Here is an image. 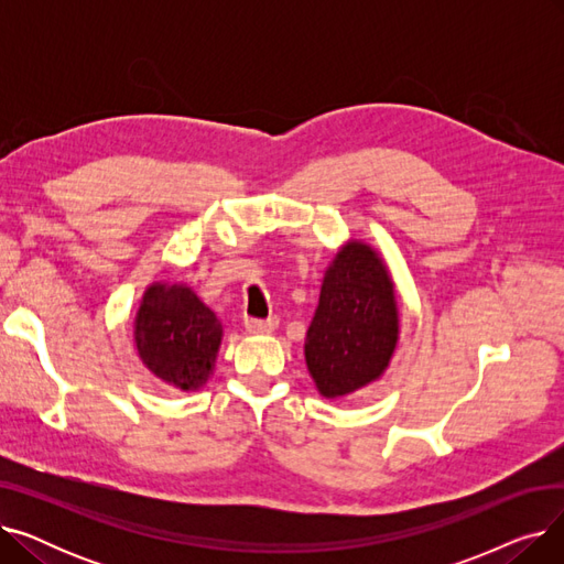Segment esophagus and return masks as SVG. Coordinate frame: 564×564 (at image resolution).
Segmentation results:
<instances>
[{
    "mask_svg": "<svg viewBox=\"0 0 564 564\" xmlns=\"http://www.w3.org/2000/svg\"><path fill=\"white\" fill-rule=\"evenodd\" d=\"M276 319L270 317V319H245V329L253 336H260V334H272L276 329Z\"/></svg>",
    "mask_w": 564,
    "mask_h": 564,
    "instance_id": "34e87169",
    "label": "esophagus"
}]
</instances>
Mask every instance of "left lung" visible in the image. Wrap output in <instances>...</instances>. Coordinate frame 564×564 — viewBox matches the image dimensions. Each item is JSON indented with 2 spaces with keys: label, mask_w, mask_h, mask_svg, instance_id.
<instances>
[{
  "label": "left lung",
  "mask_w": 564,
  "mask_h": 564,
  "mask_svg": "<svg viewBox=\"0 0 564 564\" xmlns=\"http://www.w3.org/2000/svg\"><path fill=\"white\" fill-rule=\"evenodd\" d=\"M400 338L395 283L387 262L361 240L340 247L322 279L304 357L315 389L336 400L387 372Z\"/></svg>",
  "instance_id": "obj_1"
}]
</instances>
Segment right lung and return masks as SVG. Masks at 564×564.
Segmentation results:
<instances>
[{"mask_svg":"<svg viewBox=\"0 0 564 564\" xmlns=\"http://www.w3.org/2000/svg\"><path fill=\"white\" fill-rule=\"evenodd\" d=\"M221 322L185 283H151L137 317L134 345L141 364L177 391H198L215 372Z\"/></svg>","mask_w":564,"mask_h":564,"instance_id":"obj_1","label":"right lung"}]
</instances>
